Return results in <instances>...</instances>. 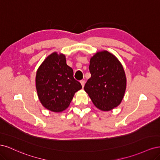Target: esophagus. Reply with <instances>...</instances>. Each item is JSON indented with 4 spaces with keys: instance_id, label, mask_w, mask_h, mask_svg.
<instances>
[{
    "instance_id": "esophagus-1",
    "label": "esophagus",
    "mask_w": 160,
    "mask_h": 160,
    "mask_svg": "<svg viewBox=\"0 0 160 160\" xmlns=\"http://www.w3.org/2000/svg\"><path fill=\"white\" fill-rule=\"evenodd\" d=\"M80 83H81L82 87H83V88L84 85H85V81H84V80H81V81H80Z\"/></svg>"
}]
</instances>
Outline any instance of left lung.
I'll return each mask as SVG.
<instances>
[{
  "label": "left lung",
  "mask_w": 160,
  "mask_h": 160,
  "mask_svg": "<svg viewBox=\"0 0 160 160\" xmlns=\"http://www.w3.org/2000/svg\"><path fill=\"white\" fill-rule=\"evenodd\" d=\"M89 71L84 89L95 107L108 111L118 106L126 89V77L116 57L107 51L98 52L91 58Z\"/></svg>",
  "instance_id": "1"
}]
</instances>
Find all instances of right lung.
I'll use <instances>...</instances> for the list:
<instances>
[{
    "instance_id": "1",
    "label": "right lung",
    "mask_w": 160,
    "mask_h": 160,
    "mask_svg": "<svg viewBox=\"0 0 160 160\" xmlns=\"http://www.w3.org/2000/svg\"><path fill=\"white\" fill-rule=\"evenodd\" d=\"M36 89L41 104L53 112L65 110L75 92L82 86L73 77V71L66 63L63 54L52 52L38 67Z\"/></svg>"
}]
</instances>
